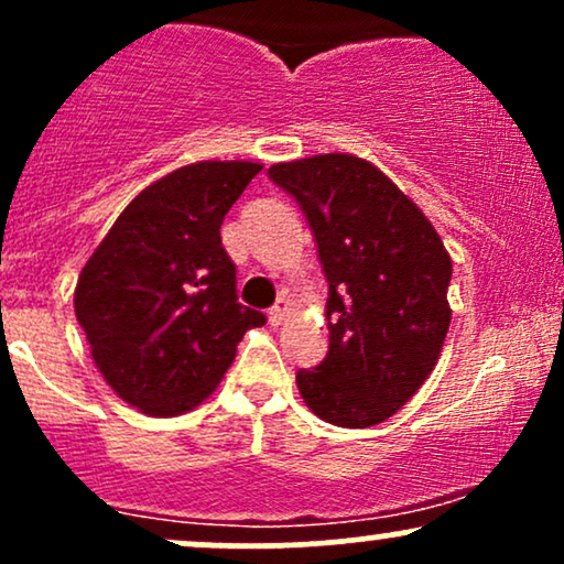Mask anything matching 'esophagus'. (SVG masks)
Returning a JSON list of instances; mask_svg holds the SVG:
<instances>
[{
	"instance_id": "34e87169",
	"label": "esophagus",
	"mask_w": 564,
	"mask_h": 564,
	"mask_svg": "<svg viewBox=\"0 0 564 564\" xmlns=\"http://www.w3.org/2000/svg\"><path fill=\"white\" fill-rule=\"evenodd\" d=\"M286 313H289V302L286 300H278L273 307H270L268 318H270V323H273V326H281L283 318H286Z\"/></svg>"
}]
</instances>
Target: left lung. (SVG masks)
Wrapping results in <instances>:
<instances>
[{
    "mask_svg": "<svg viewBox=\"0 0 564 564\" xmlns=\"http://www.w3.org/2000/svg\"><path fill=\"white\" fill-rule=\"evenodd\" d=\"M268 174L302 206L328 281V352L296 373L302 400L347 430L384 422L443 352L451 254L424 212L371 161L323 153Z\"/></svg>",
    "mask_w": 564,
    "mask_h": 564,
    "instance_id": "obj_1",
    "label": "left lung"
}]
</instances>
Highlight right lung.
Returning <instances> with one entry per match:
<instances>
[{"label":"right lung","instance_id":"add662e5","mask_svg":"<svg viewBox=\"0 0 564 564\" xmlns=\"http://www.w3.org/2000/svg\"><path fill=\"white\" fill-rule=\"evenodd\" d=\"M262 164L198 161L140 191L82 268L76 321L97 371L148 416H177L223 381L264 326L236 294L219 225Z\"/></svg>","mask_w":564,"mask_h":564}]
</instances>
